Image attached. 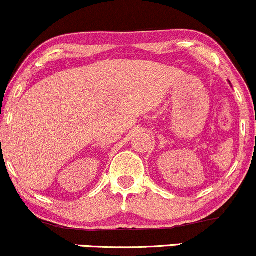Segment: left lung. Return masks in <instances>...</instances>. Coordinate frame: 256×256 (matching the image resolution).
Instances as JSON below:
<instances>
[{"label":"left lung","mask_w":256,"mask_h":256,"mask_svg":"<svg viewBox=\"0 0 256 256\" xmlns=\"http://www.w3.org/2000/svg\"><path fill=\"white\" fill-rule=\"evenodd\" d=\"M229 83H230V82H229Z\"/></svg>","instance_id":"left-lung-1"}]
</instances>
